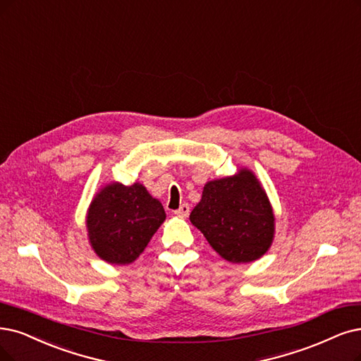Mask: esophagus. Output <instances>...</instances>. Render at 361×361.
Masks as SVG:
<instances>
[{"label":"esophagus","instance_id":"esophagus-1","mask_svg":"<svg viewBox=\"0 0 361 361\" xmlns=\"http://www.w3.org/2000/svg\"><path fill=\"white\" fill-rule=\"evenodd\" d=\"M173 214H176L177 217H181V219L189 217V214H190V207H189L188 204H183L177 211H173Z\"/></svg>","mask_w":361,"mask_h":361}]
</instances>
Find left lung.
Wrapping results in <instances>:
<instances>
[{
    "label": "left lung",
    "mask_w": 361,
    "mask_h": 361,
    "mask_svg": "<svg viewBox=\"0 0 361 361\" xmlns=\"http://www.w3.org/2000/svg\"><path fill=\"white\" fill-rule=\"evenodd\" d=\"M190 221L231 263L260 259L274 241L275 217L262 184L250 169L208 181Z\"/></svg>",
    "instance_id": "left-lung-1"
}]
</instances>
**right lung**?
<instances>
[{
  "label": "right lung",
  "instance_id": "1",
  "mask_svg": "<svg viewBox=\"0 0 361 361\" xmlns=\"http://www.w3.org/2000/svg\"><path fill=\"white\" fill-rule=\"evenodd\" d=\"M165 217L162 204L142 184L110 183L89 207V243L102 260L129 264L140 257Z\"/></svg>",
  "mask_w": 361,
  "mask_h": 361
}]
</instances>
